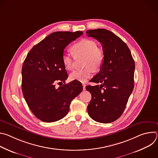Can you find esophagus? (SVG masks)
<instances>
[{"label":"esophagus","instance_id":"obj_1","mask_svg":"<svg viewBox=\"0 0 158 158\" xmlns=\"http://www.w3.org/2000/svg\"><path fill=\"white\" fill-rule=\"evenodd\" d=\"M85 85H85L84 83L82 84V86H83V89H84V90L85 89Z\"/></svg>","mask_w":158,"mask_h":158}]
</instances>
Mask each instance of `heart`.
<instances>
[{"label":"heart","mask_w":158,"mask_h":158,"mask_svg":"<svg viewBox=\"0 0 158 158\" xmlns=\"http://www.w3.org/2000/svg\"><path fill=\"white\" fill-rule=\"evenodd\" d=\"M72 49L75 55H84L85 57L82 69H76L69 75L71 80L85 82L91 77L93 69L98 71L101 69L104 60V54L102 50L98 48L97 43L91 39H82L74 44ZM62 63L66 69L70 70L73 66V56L69 52H64L62 57Z\"/></svg>","instance_id":"b5f03b06"}]
</instances>
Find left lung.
<instances>
[{
  "label": "left lung",
  "mask_w": 158,
  "mask_h": 158,
  "mask_svg": "<svg viewBox=\"0 0 158 158\" xmlns=\"http://www.w3.org/2000/svg\"><path fill=\"white\" fill-rule=\"evenodd\" d=\"M86 34L101 44L104 54L100 71L91 80L101 84L86 86L92 95L87 112L93 120L110 123L122 115L133 91L134 60L126 44L112 32L98 29Z\"/></svg>",
  "instance_id": "1"
}]
</instances>
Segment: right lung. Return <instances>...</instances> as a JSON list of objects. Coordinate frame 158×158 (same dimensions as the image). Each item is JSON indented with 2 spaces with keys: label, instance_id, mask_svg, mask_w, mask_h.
<instances>
[{
  "label": "right lung",
  "instance_id": "add662e5",
  "mask_svg": "<svg viewBox=\"0 0 158 158\" xmlns=\"http://www.w3.org/2000/svg\"><path fill=\"white\" fill-rule=\"evenodd\" d=\"M82 31L55 32L47 36L29 52L22 68V91L34 116L46 123L55 122L67 115L74 98L82 91V85L68 77L62 63L65 47L82 35Z\"/></svg>",
  "mask_w": 158,
  "mask_h": 158
}]
</instances>
